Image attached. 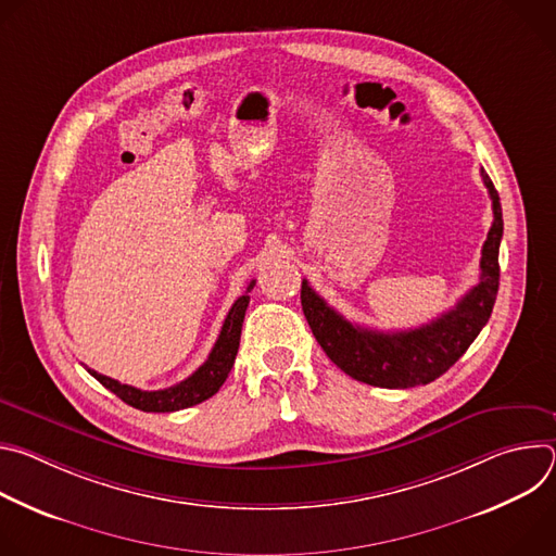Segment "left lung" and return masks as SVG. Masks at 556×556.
<instances>
[{
    "label": "left lung",
    "instance_id": "1",
    "mask_svg": "<svg viewBox=\"0 0 556 556\" xmlns=\"http://www.w3.org/2000/svg\"><path fill=\"white\" fill-rule=\"evenodd\" d=\"M482 180L493 200V226L486 235L480 262V281L453 309L435 321L405 332H378L350 324L330 307L309 283H301V305L307 326L328 358L348 376L387 389L429 384L440 378L478 339L489 324L500 288V244L504 235L500 195L482 169Z\"/></svg>",
    "mask_w": 556,
    "mask_h": 556
}]
</instances>
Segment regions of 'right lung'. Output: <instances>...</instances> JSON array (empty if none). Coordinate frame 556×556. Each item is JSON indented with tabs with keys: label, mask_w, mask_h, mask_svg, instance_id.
Segmentation results:
<instances>
[{
	"label": "right lung",
	"mask_w": 556,
	"mask_h": 556,
	"mask_svg": "<svg viewBox=\"0 0 556 556\" xmlns=\"http://www.w3.org/2000/svg\"><path fill=\"white\" fill-rule=\"evenodd\" d=\"M255 281L247 288V292L232 303L228 309L224 326L219 330V337L208 354V358L185 380L178 384H172L167 389H157V391H142L131 384H123L110 376H103L94 369H88L105 389L116 393L118 399L134 409L140 412H155V414H167V412H180L187 407H193L198 403H204L211 395L217 393V389L224 384L228 378V371L232 369L237 348H240V337H242V324H244V314L249 307V292L253 290Z\"/></svg>",
	"instance_id": "right-lung-1"
}]
</instances>
